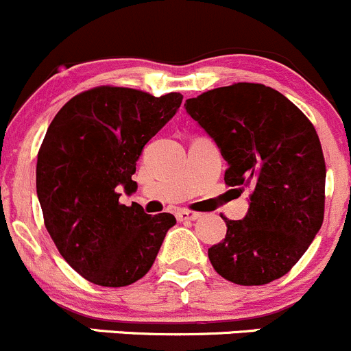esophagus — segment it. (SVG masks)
<instances>
[{"label": "esophagus", "instance_id": "1", "mask_svg": "<svg viewBox=\"0 0 351 351\" xmlns=\"http://www.w3.org/2000/svg\"><path fill=\"white\" fill-rule=\"evenodd\" d=\"M176 217L179 221H191V220H197V218H199V213H196V211H189V210H179L176 213Z\"/></svg>", "mask_w": 351, "mask_h": 351}]
</instances>
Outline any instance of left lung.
I'll return each instance as SVG.
<instances>
[{
    "label": "left lung",
    "mask_w": 351,
    "mask_h": 351,
    "mask_svg": "<svg viewBox=\"0 0 351 351\" xmlns=\"http://www.w3.org/2000/svg\"><path fill=\"white\" fill-rule=\"evenodd\" d=\"M186 110L227 160L225 184L251 203L208 249L215 271L237 285H266L297 265L324 220L326 162L311 121L261 83H234L186 100Z\"/></svg>",
    "instance_id": "obj_1"
}]
</instances>
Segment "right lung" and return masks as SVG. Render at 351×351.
<instances>
[{"instance_id":"add662e5","label":"right lung","mask_w":351,"mask_h":351,"mask_svg":"<svg viewBox=\"0 0 351 351\" xmlns=\"http://www.w3.org/2000/svg\"><path fill=\"white\" fill-rule=\"evenodd\" d=\"M182 95L154 97L102 85L61 107L37 154L44 225L64 261L100 287H126L150 271L174 215L119 203L143 147L174 117Z\"/></svg>"}]
</instances>
